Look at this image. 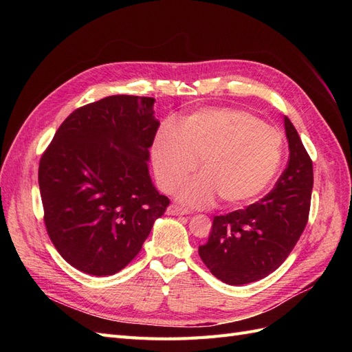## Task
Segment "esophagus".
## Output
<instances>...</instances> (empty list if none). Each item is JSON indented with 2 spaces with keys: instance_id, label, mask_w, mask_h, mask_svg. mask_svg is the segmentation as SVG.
<instances>
[{
  "instance_id": "34e87169",
  "label": "esophagus",
  "mask_w": 352,
  "mask_h": 352,
  "mask_svg": "<svg viewBox=\"0 0 352 352\" xmlns=\"http://www.w3.org/2000/svg\"><path fill=\"white\" fill-rule=\"evenodd\" d=\"M188 212L189 211L186 208H182L176 204L168 206V208H167V214H170V216H184V214H188Z\"/></svg>"
}]
</instances>
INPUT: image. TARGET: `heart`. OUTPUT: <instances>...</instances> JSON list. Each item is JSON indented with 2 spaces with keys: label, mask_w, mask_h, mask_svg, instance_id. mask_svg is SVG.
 I'll use <instances>...</instances> for the list:
<instances>
[{
  "label": "heart",
  "mask_w": 352,
  "mask_h": 352,
  "mask_svg": "<svg viewBox=\"0 0 352 352\" xmlns=\"http://www.w3.org/2000/svg\"><path fill=\"white\" fill-rule=\"evenodd\" d=\"M153 167L157 182L173 192L197 168L201 175L179 190L189 206L202 207L217 195L228 207L248 204L270 185L283 157V135L239 109H201L180 126L164 122L155 133Z\"/></svg>",
  "instance_id": "heart-1"
}]
</instances>
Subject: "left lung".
<instances>
[{"instance_id": "1", "label": "left lung", "mask_w": 352, "mask_h": 352, "mask_svg": "<svg viewBox=\"0 0 352 352\" xmlns=\"http://www.w3.org/2000/svg\"><path fill=\"white\" fill-rule=\"evenodd\" d=\"M289 160L272 192L243 210L214 216L208 241L198 254L228 285L260 280L280 267L310 214L313 162L292 122L285 117Z\"/></svg>"}]
</instances>
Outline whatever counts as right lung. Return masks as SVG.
Returning a JSON list of instances; mask_svg holds the SVG:
<instances>
[{
    "label": "right lung",
    "mask_w": 352,
    "mask_h": 352,
    "mask_svg": "<svg viewBox=\"0 0 352 352\" xmlns=\"http://www.w3.org/2000/svg\"><path fill=\"white\" fill-rule=\"evenodd\" d=\"M154 98L111 95L74 110L39 162L47 233L70 265L110 276L129 264L164 214L148 173L160 123Z\"/></svg>",
    "instance_id": "1"
}]
</instances>
